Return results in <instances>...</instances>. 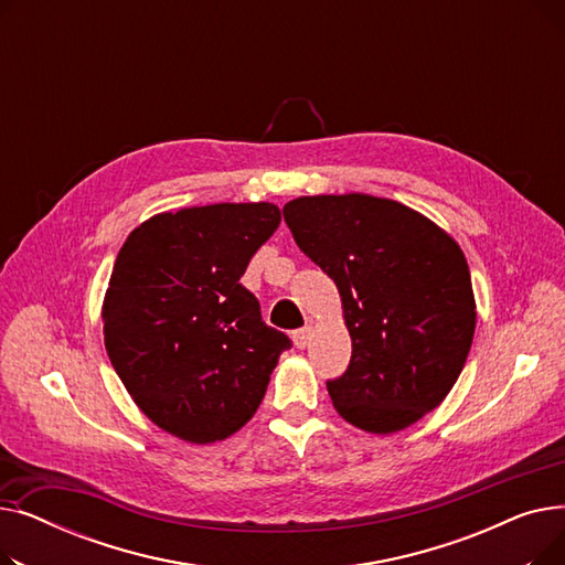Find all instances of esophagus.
<instances>
[{"label":"esophagus","instance_id":"1","mask_svg":"<svg viewBox=\"0 0 565 565\" xmlns=\"http://www.w3.org/2000/svg\"><path fill=\"white\" fill-rule=\"evenodd\" d=\"M311 337H313V328H311V324H307V328H302V330H298V332L292 334V343L298 345L300 350H305L309 345Z\"/></svg>","mask_w":565,"mask_h":565}]
</instances>
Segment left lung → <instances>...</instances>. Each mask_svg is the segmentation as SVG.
Instances as JSON below:
<instances>
[{
    "mask_svg": "<svg viewBox=\"0 0 565 565\" xmlns=\"http://www.w3.org/2000/svg\"><path fill=\"white\" fill-rule=\"evenodd\" d=\"M284 220L341 295L352 358L328 382L334 409L373 435L417 424L454 390L477 328L460 245L412 207L360 192L298 196Z\"/></svg>",
    "mask_w": 565,
    "mask_h": 565,
    "instance_id": "left-lung-1",
    "label": "left lung"
}]
</instances>
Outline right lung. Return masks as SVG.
Masks as SVG:
<instances>
[{
  "label": "right lung",
  "instance_id": "1",
  "mask_svg": "<svg viewBox=\"0 0 565 565\" xmlns=\"http://www.w3.org/2000/svg\"><path fill=\"white\" fill-rule=\"evenodd\" d=\"M281 222L275 203L181 207L141 222L103 300L109 362L135 405L190 444L241 430L290 348L241 284Z\"/></svg>",
  "mask_w": 565,
  "mask_h": 565
}]
</instances>
